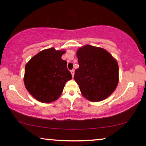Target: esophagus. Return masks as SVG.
I'll return each mask as SVG.
<instances>
[{"label":"esophagus","instance_id":"1","mask_svg":"<svg viewBox=\"0 0 146 146\" xmlns=\"http://www.w3.org/2000/svg\"><path fill=\"white\" fill-rule=\"evenodd\" d=\"M71 75H72V77L73 78V76H74V75H75V71H74V70H71Z\"/></svg>","mask_w":146,"mask_h":146}]
</instances>
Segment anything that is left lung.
I'll use <instances>...</instances> for the list:
<instances>
[{
    "label": "left lung",
    "mask_w": 146,
    "mask_h": 146,
    "mask_svg": "<svg viewBox=\"0 0 146 146\" xmlns=\"http://www.w3.org/2000/svg\"><path fill=\"white\" fill-rule=\"evenodd\" d=\"M79 68L74 79L84 97L91 102L107 98L117 88L119 81L116 59L99 47L85 45L76 51Z\"/></svg>",
    "instance_id": "1"
}]
</instances>
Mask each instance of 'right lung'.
<instances>
[{"label":"right lung","mask_w":146,"mask_h":146,"mask_svg":"<svg viewBox=\"0 0 146 146\" xmlns=\"http://www.w3.org/2000/svg\"><path fill=\"white\" fill-rule=\"evenodd\" d=\"M65 53L54 48L44 49L26 64L24 85L36 100L43 103L57 100L66 82L72 78L67 62L61 58Z\"/></svg>","instance_id":"right-lung-1"}]
</instances>
